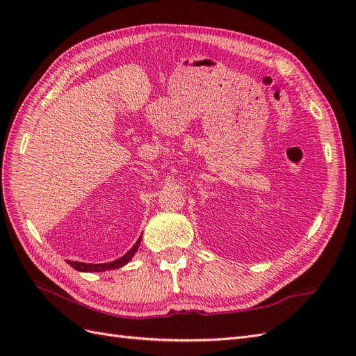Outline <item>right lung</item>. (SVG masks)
Here are the masks:
<instances>
[{"label": "right lung", "instance_id": "obj_1", "mask_svg": "<svg viewBox=\"0 0 356 356\" xmlns=\"http://www.w3.org/2000/svg\"><path fill=\"white\" fill-rule=\"evenodd\" d=\"M141 243V236L136 241V243L129 250L123 257L118 258V260H114L111 263H102V264H92V263H80V261H67L70 266H72L75 270L79 272H105V270H113V268H118L124 264H127L129 261L132 260V257L135 255V252L138 251V246Z\"/></svg>", "mask_w": 356, "mask_h": 356}]
</instances>
